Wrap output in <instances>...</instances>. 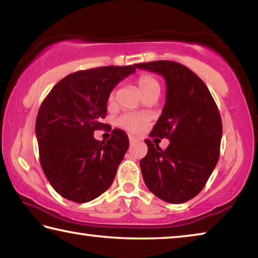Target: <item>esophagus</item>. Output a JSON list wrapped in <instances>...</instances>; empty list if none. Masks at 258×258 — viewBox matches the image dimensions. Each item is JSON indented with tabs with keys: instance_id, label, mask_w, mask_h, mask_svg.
Here are the masks:
<instances>
[{
	"instance_id": "1",
	"label": "esophagus",
	"mask_w": 258,
	"mask_h": 258,
	"mask_svg": "<svg viewBox=\"0 0 258 258\" xmlns=\"http://www.w3.org/2000/svg\"><path fill=\"white\" fill-rule=\"evenodd\" d=\"M138 141V139L137 138H134V137H130V143L131 145H133V143H135Z\"/></svg>"
}]
</instances>
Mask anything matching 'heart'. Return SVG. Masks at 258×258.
<instances>
[{
    "mask_svg": "<svg viewBox=\"0 0 258 258\" xmlns=\"http://www.w3.org/2000/svg\"><path fill=\"white\" fill-rule=\"evenodd\" d=\"M140 92H141L145 98L150 94H159L160 92V83L154 75L150 74H142L137 80ZM115 101V91H112L109 95V102L112 103ZM150 116L145 112H126L121 115L117 119V125L120 126L128 132H140L146 127L147 124L149 123Z\"/></svg>",
    "mask_w": 258,
    "mask_h": 258,
    "instance_id": "1",
    "label": "heart"
}]
</instances>
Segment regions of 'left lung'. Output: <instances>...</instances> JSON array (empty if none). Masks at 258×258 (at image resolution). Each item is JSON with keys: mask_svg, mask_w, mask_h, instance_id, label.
<instances>
[{"mask_svg": "<svg viewBox=\"0 0 258 258\" xmlns=\"http://www.w3.org/2000/svg\"><path fill=\"white\" fill-rule=\"evenodd\" d=\"M158 73L167 84L166 103L150 137L168 139L165 150L145 140L140 161L146 185L157 197L182 204L204 189L220 158L222 119L206 84L183 64L169 60L135 64Z\"/></svg>", "mask_w": 258, "mask_h": 258, "instance_id": "8db88e82", "label": "left lung"}]
</instances>
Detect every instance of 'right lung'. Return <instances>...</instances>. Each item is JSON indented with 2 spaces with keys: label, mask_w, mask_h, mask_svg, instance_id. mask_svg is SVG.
Returning <instances> with one entry per match:
<instances>
[{
  "label": "right lung",
  "mask_w": 258,
  "mask_h": 258,
  "mask_svg": "<svg viewBox=\"0 0 258 258\" xmlns=\"http://www.w3.org/2000/svg\"><path fill=\"white\" fill-rule=\"evenodd\" d=\"M137 66H106L73 73L53 86L37 113L40 163L50 184L63 198L87 203L109 189L128 149L124 131L113 130L108 141L94 131L107 124L109 94Z\"/></svg>",
  "instance_id": "right-lung-1"
}]
</instances>
